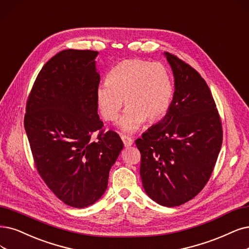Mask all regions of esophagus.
Listing matches in <instances>:
<instances>
[{
	"instance_id": "34e87169",
	"label": "esophagus",
	"mask_w": 249,
	"mask_h": 249,
	"mask_svg": "<svg viewBox=\"0 0 249 249\" xmlns=\"http://www.w3.org/2000/svg\"><path fill=\"white\" fill-rule=\"evenodd\" d=\"M121 139H122V141H123L125 146H130V145L133 144V140L131 139L130 136L123 134V135H121Z\"/></svg>"
}]
</instances>
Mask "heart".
Masks as SVG:
<instances>
[{
    "label": "heart",
    "instance_id": "heart-1",
    "mask_svg": "<svg viewBox=\"0 0 249 249\" xmlns=\"http://www.w3.org/2000/svg\"><path fill=\"white\" fill-rule=\"evenodd\" d=\"M173 86L167 69L160 62L123 60L108 73L107 82L96 90L99 112L106 121H115L123 106L128 107L119 122L125 131H134L145 119L154 123L167 114Z\"/></svg>",
    "mask_w": 249,
    "mask_h": 249
}]
</instances>
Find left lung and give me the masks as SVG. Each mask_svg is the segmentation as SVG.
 I'll return each instance as SVG.
<instances>
[{"label": "left lung", "mask_w": 249, "mask_h": 249, "mask_svg": "<svg viewBox=\"0 0 249 249\" xmlns=\"http://www.w3.org/2000/svg\"><path fill=\"white\" fill-rule=\"evenodd\" d=\"M176 91L161 122L135 141L142 186L160 205L179 206L203 190L223 142L222 120L205 80L177 55L165 53Z\"/></svg>", "instance_id": "left-lung-1"}]
</instances>
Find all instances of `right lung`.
Instances as JSON below:
<instances>
[{"label":"right lung","mask_w":249,"mask_h":249,"mask_svg":"<svg viewBox=\"0 0 249 249\" xmlns=\"http://www.w3.org/2000/svg\"><path fill=\"white\" fill-rule=\"evenodd\" d=\"M97 51L63 50L45 63L26 101L24 128L36 171L64 204L84 208L107 190L123 149L97 114ZM95 132L97 140H91Z\"/></svg>","instance_id":"right-lung-1"}]
</instances>
